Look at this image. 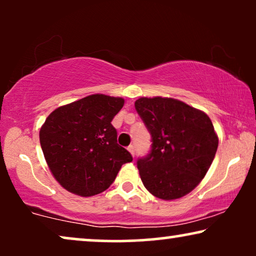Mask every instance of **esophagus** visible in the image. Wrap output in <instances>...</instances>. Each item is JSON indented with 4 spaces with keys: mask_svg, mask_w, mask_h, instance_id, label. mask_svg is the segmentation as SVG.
<instances>
[{
    "mask_svg": "<svg viewBox=\"0 0 256 256\" xmlns=\"http://www.w3.org/2000/svg\"><path fill=\"white\" fill-rule=\"evenodd\" d=\"M128 150H129V152H130L132 156L135 155V146H134V144L129 146H128Z\"/></svg>",
    "mask_w": 256,
    "mask_h": 256,
    "instance_id": "1",
    "label": "esophagus"
}]
</instances>
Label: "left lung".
Here are the masks:
<instances>
[{"label":"left lung","mask_w":256,"mask_h":256,"mask_svg":"<svg viewBox=\"0 0 256 256\" xmlns=\"http://www.w3.org/2000/svg\"><path fill=\"white\" fill-rule=\"evenodd\" d=\"M135 110L152 136V149L138 160L142 183L164 200L183 197L205 177L218 148L204 112L171 98H140Z\"/></svg>","instance_id":"8db88e82"}]
</instances>
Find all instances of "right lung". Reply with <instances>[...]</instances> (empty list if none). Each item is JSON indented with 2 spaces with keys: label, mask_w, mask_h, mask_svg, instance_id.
Wrapping results in <instances>:
<instances>
[{
  "label": "right lung",
  "mask_w": 256,
  "mask_h": 256,
  "mask_svg": "<svg viewBox=\"0 0 256 256\" xmlns=\"http://www.w3.org/2000/svg\"><path fill=\"white\" fill-rule=\"evenodd\" d=\"M122 98L93 94L54 110L40 132V146L52 174L72 194L90 197L113 183L130 152L118 144L112 124Z\"/></svg>",
  "instance_id": "obj_1"
}]
</instances>
